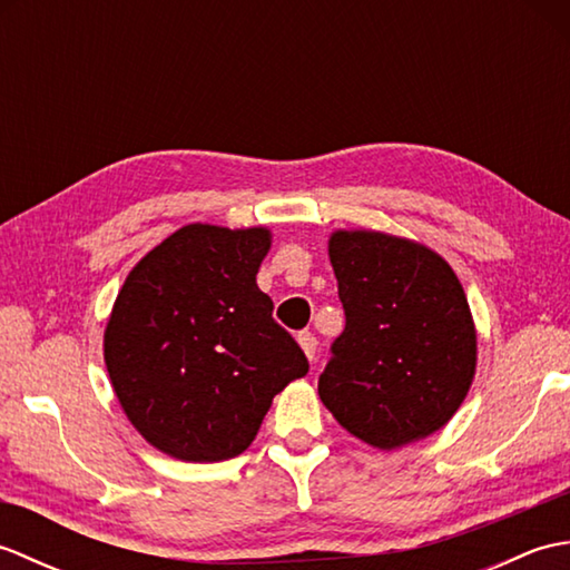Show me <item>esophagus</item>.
<instances>
[{
  "label": "esophagus",
  "mask_w": 570,
  "mask_h": 570,
  "mask_svg": "<svg viewBox=\"0 0 570 570\" xmlns=\"http://www.w3.org/2000/svg\"><path fill=\"white\" fill-rule=\"evenodd\" d=\"M296 341H298L301 350H304V353H306V357L313 362V357H316V347H318V341H316V337H313V333H308V331L298 333Z\"/></svg>",
  "instance_id": "1"
}]
</instances>
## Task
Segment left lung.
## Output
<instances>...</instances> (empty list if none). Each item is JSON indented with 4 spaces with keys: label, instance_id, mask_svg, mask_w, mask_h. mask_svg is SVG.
<instances>
[{
    "label": "left lung",
    "instance_id": "8db88e82",
    "mask_svg": "<svg viewBox=\"0 0 570 570\" xmlns=\"http://www.w3.org/2000/svg\"><path fill=\"white\" fill-rule=\"evenodd\" d=\"M328 257L345 331L318 377L325 409L380 451L443 429L478 367L475 321L451 264L377 229H335Z\"/></svg>",
    "mask_w": 570,
    "mask_h": 570
}]
</instances>
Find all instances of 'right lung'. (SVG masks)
Returning <instances> with one entry per match:
<instances>
[{"label":"right lung","instance_id":"add662e5","mask_svg":"<svg viewBox=\"0 0 570 570\" xmlns=\"http://www.w3.org/2000/svg\"><path fill=\"white\" fill-rule=\"evenodd\" d=\"M269 227L190 223L144 254L105 328L112 390L144 441L186 463L245 453L304 350L257 286Z\"/></svg>","mask_w":570,"mask_h":570}]
</instances>
